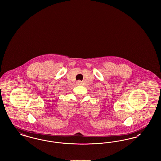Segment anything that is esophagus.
I'll return each instance as SVG.
<instances>
[{
	"label": "esophagus",
	"instance_id": "obj_1",
	"mask_svg": "<svg viewBox=\"0 0 161 161\" xmlns=\"http://www.w3.org/2000/svg\"><path fill=\"white\" fill-rule=\"evenodd\" d=\"M77 83H78V84H81V81H77Z\"/></svg>",
	"mask_w": 161,
	"mask_h": 161
}]
</instances>
